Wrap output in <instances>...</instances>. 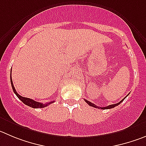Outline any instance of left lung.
Listing matches in <instances>:
<instances>
[{
  "instance_id": "1",
  "label": "left lung",
  "mask_w": 146,
  "mask_h": 146,
  "mask_svg": "<svg viewBox=\"0 0 146 146\" xmlns=\"http://www.w3.org/2000/svg\"><path fill=\"white\" fill-rule=\"evenodd\" d=\"M125 97H127V96H125ZM125 97L122 100H121L120 102H119V103H117V104H111V105H109L107 106V107H98V106L95 105L94 104H93V103H92L91 102H88V100H86V99H85V102H86L87 104H88L89 106H91V107H95V108H99V109H102V110H108V109H111V108H114V107H115L116 106H118L119 105L120 103H122V101H124V99H125Z\"/></svg>"
}]
</instances>
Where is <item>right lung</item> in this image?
Returning <instances> with one entry per match:
<instances>
[{
    "instance_id": "right-lung-1",
    "label": "right lung",
    "mask_w": 146,
    "mask_h": 146,
    "mask_svg": "<svg viewBox=\"0 0 146 146\" xmlns=\"http://www.w3.org/2000/svg\"><path fill=\"white\" fill-rule=\"evenodd\" d=\"M11 84L12 88H13V92H14L15 94L17 96V97L19 98V99L20 100L24 103V104H25L26 105L29 106V107H32V108H44V107H47V106L50 105V104H52V103L54 102V101H53V102H48V103H47V104H42V103L36 102V101L33 100V99H29V98L23 97V96H20V95L16 92V89H15L14 86H13V81H12V78H11Z\"/></svg>"
}]
</instances>
